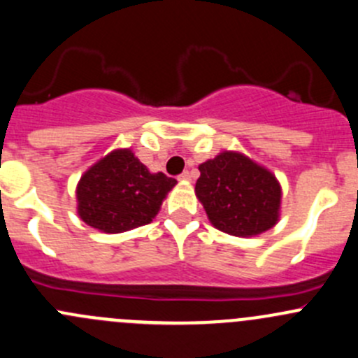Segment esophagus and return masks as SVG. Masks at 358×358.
I'll return each mask as SVG.
<instances>
[{"mask_svg":"<svg viewBox=\"0 0 358 358\" xmlns=\"http://www.w3.org/2000/svg\"><path fill=\"white\" fill-rule=\"evenodd\" d=\"M178 180H180V182H189V180H190V173L189 171H183L182 175L178 176Z\"/></svg>","mask_w":358,"mask_h":358,"instance_id":"34e87169","label":"esophagus"}]
</instances>
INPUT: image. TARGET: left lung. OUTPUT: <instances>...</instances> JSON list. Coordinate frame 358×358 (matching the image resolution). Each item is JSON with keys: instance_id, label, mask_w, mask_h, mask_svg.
I'll list each match as a JSON object with an SVG mask.
<instances>
[{"instance_id": "left-lung-1", "label": "left lung", "mask_w": 358, "mask_h": 358, "mask_svg": "<svg viewBox=\"0 0 358 358\" xmlns=\"http://www.w3.org/2000/svg\"><path fill=\"white\" fill-rule=\"evenodd\" d=\"M199 171L196 196L215 229L251 237L279 222L282 189L272 171L234 150L202 162Z\"/></svg>"}]
</instances>
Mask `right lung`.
<instances>
[{"mask_svg":"<svg viewBox=\"0 0 358 358\" xmlns=\"http://www.w3.org/2000/svg\"><path fill=\"white\" fill-rule=\"evenodd\" d=\"M175 185V178L150 173L129 149L112 150L79 180L78 215L100 232H126L152 222Z\"/></svg>","mask_w":358,"mask_h":358,"instance_id":"add662e5","label":"right lung"}]
</instances>
